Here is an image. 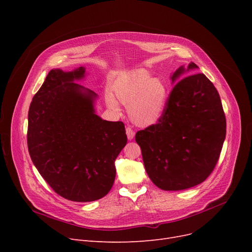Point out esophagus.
<instances>
[{
    "mask_svg": "<svg viewBox=\"0 0 252 252\" xmlns=\"http://www.w3.org/2000/svg\"><path fill=\"white\" fill-rule=\"evenodd\" d=\"M126 136H127L128 140H133L135 138V131L130 127H126Z\"/></svg>",
    "mask_w": 252,
    "mask_h": 252,
    "instance_id": "esophagus-1",
    "label": "esophagus"
}]
</instances>
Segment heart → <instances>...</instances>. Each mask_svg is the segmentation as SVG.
<instances>
[{
  "label": "heart",
  "instance_id": "1",
  "mask_svg": "<svg viewBox=\"0 0 252 252\" xmlns=\"http://www.w3.org/2000/svg\"><path fill=\"white\" fill-rule=\"evenodd\" d=\"M114 94L117 101L127 106V113L138 126H151L160 121L167 103V87L162 79L151 77L146 70H137L128 74L119 84ZM108 97L107 103L114 111H119V104Z\"/></svg>",
  "mask_w": 252,
  "mask_h": 252
}]
</instances>
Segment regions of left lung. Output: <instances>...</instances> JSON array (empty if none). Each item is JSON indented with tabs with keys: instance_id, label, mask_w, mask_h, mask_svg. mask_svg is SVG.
<instances>
[{
	"instance_id": "left-lung-1",
	"label": "left lung",
	"mask_w": 252,
	"mask_h": 252,
	"mask_svg": "<svg viewBox=\"0 0 252 252\" xmlns=\"http://www.w3.org/2000/svg\"><path fill=\"white\" fill-rule=\"evenodd\" d=\"M197 69L191 62L171 74L174 88L164 114L156 125L136 134L147 175L161 190H185L205 181L226 138L219 93L203 73H193Z\"/></svg>"
}]
</instances>
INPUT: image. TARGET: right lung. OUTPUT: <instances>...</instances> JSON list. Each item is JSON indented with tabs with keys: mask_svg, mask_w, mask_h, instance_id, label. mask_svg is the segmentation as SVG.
Returning <instances> with one entry per match:
<instances>
[{
	"mask_svg": "<svg viewBox=\"0 0 252 252\" xmlns=\"http://www.w3.org/2000/svg\"><path fill=\"white\" fill-rule=\"evenodd\" d=\"M86 68L52 69L29 111L32 160L58 195L90 202L107 194L115 180V159L126 145L125 125L96 114L98 95L75 83Z\"/></svg>",
	"mask_w": 252,
	"mask_h": 252,
	"instance_id": "add662e5",
	"label": "right lung"
}]
</instances>
